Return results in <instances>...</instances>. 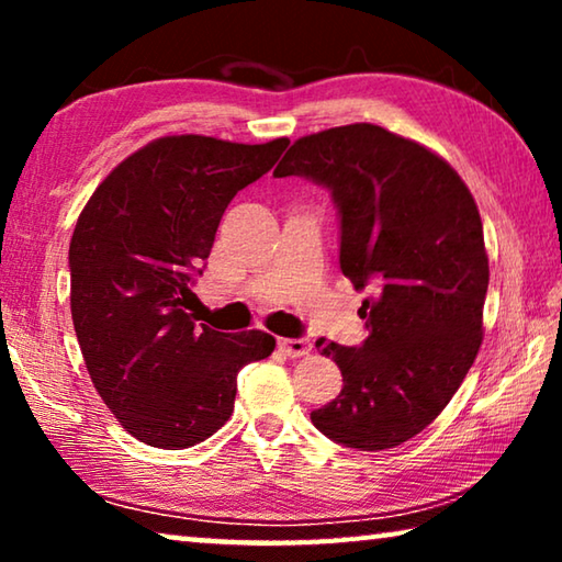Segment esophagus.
I'll return each mask as SVG.
<instances>
[{"label": "esophagus", "mask_w": 562, "mask_h": 562, "mask_svg": "<svg viewBox=\"0 0 562 562\" xmlns=\"http://www.w3.org/2000/svg\"><path fill=\"white\" fill-rule=\"evenodd\" d=\"M278 347L288 357H304L312 351L310 339H302V337L300 339H278Z\"/></svg>", "instance_id": "esophagus-1"}]
</instances>
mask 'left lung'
Here are the masks:
<instances>
[{
    "label": "left lung",
    "instance_id": "1",
    "mask_svg": "<svg viewBox=\"0 0 562 562\" xmlns=\"http://www.w3.org/2000/svg\"><path fill=\"white\" fill-rule=\"evenodd\" d=\"M274 176L331 190L341 272L372 292L359 310L364 345L317 339L345 386L312 424L349 449H394L443 412L481 349L488 255L479 205L441 156L374 123L297 138Z\"/></svg>",
    "mask_w": 562,
    "mask_h": 562
}]
</instances>
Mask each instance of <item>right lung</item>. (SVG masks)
<instances>
[{"instance_id":"obj_1","label":"right lung","mask_w":562,"mask_h":562,"mask_svg":"<svg viewBox=\"0 0 562 562\" xmlns=\"http://www.w3.org/2000/svg\"><path fill=\"white\" fill-rule=\"evenodd\" d=\"M164 136L93 190L69 245L71 319L89 376L123 429L156 449H188L231 418L237 372L274 337L195 325L193 278L237 190L288 148Z\"/></svg>"}]
</instances>
